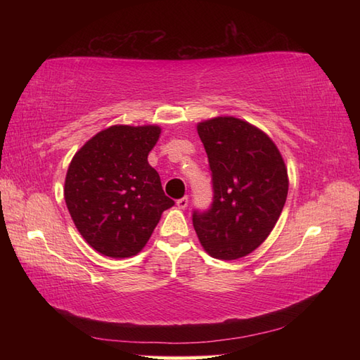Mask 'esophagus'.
Instances as JSON below:
<instances>
[{
  "label": "esophagus",
  "instance_id": "esophagus-1",
  "mask_svg": "<svg viewBox=\"0 0 360 360\" xmlns=\"http://www.w3.org/2000/svg\"><path fill=\"white\" fill-rule=\"evenodd\" d=\"M176 205H178V207H179V209H182V210L187 209V205H188V198H187V196L181 198V200L176 201Z\"/></svg>",
  "mask_w": 360,
  "mask_h": 360
}]
</instances>
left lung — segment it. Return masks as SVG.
Masks as SVG:
<instances>
[{
  "instance_id": "obj_1",
  "label": "left lung",
  "mask_w": 360,
  "mask_h": 360,
  "mask_svg": "<svg viewBox=\"0 0 360 360\" xmlns=\"http://www.w3.org/2000/svg\"><path fill=\"white\" fill-rule=\"evenodd\" d=\"M212 172L213 202L193 210L201 246L218 259L249 255L277 223L288 196V170L262 129L232 116L198 124Z\"/></svg>"
}]
</instances>
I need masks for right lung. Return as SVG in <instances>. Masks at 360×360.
<instances>
[{
	"label": "right lung",
	"mask_w": 360,
	"mask_h": 360,
	"mask_svg": "<svg viewBox=\"0 0 360 360\" xmlns=\"http://www.w3.org/2000/svg\"><path fill=\"white\" fill-rule=\"evenodd\" d=\"M158 125H112L75 153L65 179V201L75 227L91 248L111 258L143 249L162 212L165 196L148 153Z\"/></svg>",
	"instance_id": "add662e5"
}]
</instances>
